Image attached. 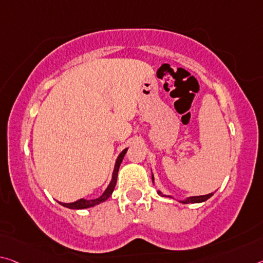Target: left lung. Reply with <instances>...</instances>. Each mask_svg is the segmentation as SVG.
Here are the masks:
<instances>
[{
    "label": "left lung",
    "mask_w": 263,
    "mask_h": 263,
    "mask_svg": "<svg viewBox=\"0 0 263 263\" xmlns=\"http://www.w3.org/2000/svg\"><path fill=\"white\" fill-rule=\"evenodd\" d=\"M152 172V171H151ZM152 181L154 184V177H153V173H152ZM158 194L161 195V197H166V198H171V199H174L172 195H166V194H162V192L158 191ZM213 193H210V194H206V195H195V197H189V198H185V199H178L179 202H182V203H199V202H203L206 201L207 199H210Z\"/></svg>",
    "instance_id": "left-lung-1"
}]
</instances>
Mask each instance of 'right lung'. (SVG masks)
Here are the masks:
<instances>
[{
  "label": "right lung",
  "mask_w": 263,
  "mask_h": 263,
  "mask_svg": "<svg viewBox=\"0 0 263 263\" xmlns=\"http://www.w3.org/2000/svg\"><path fill=\"white\" fill-rule=\"evenodd\" d=\"M127 152V148L123 149L122 152L119 153V156L117 157V160H116V164H115V168H114V173H112V179L110 181L109 186L106 187V190L103 192V194L101 197L97 198V199H79L77 201L74 202H70V203H64V202H60L62 206H64L66 208H70V210H85V208H90V207H93V206H97L99 203H102L104 201H106L107 199L111 197L112 192H114L116 184H117V177H118V171L120 167V164H122V161L124 159V156L126 154Z\"/></svg>",
  "instance_id": "obj_1"
}]
</instances>
